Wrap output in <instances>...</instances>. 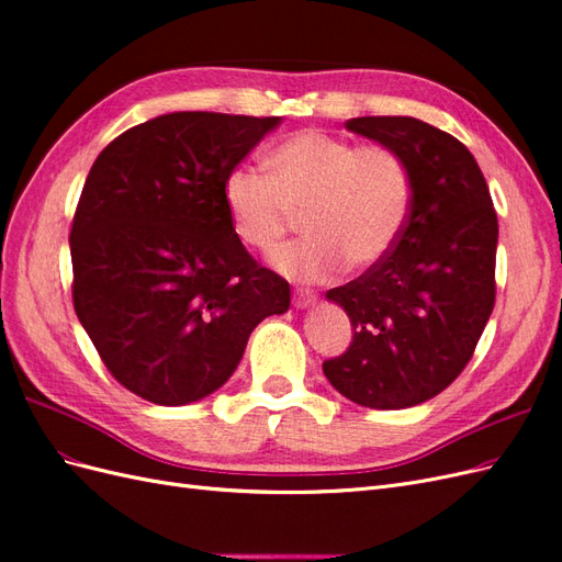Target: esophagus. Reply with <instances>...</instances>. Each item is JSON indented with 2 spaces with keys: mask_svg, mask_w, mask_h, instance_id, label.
Wrapping results in <instances>:
<instances>
[{
  "mask_svg": "<svg viewBox=\"0 0 562 562\" xmlns=\"http://www.w3.org/2000/svg\"><path fill=\"white\" fill-rule=\"evenodd\" d=\"M314 302H316V293L307 291V288H297V291L293 293V304L297 310H307Z\"/></svg>",
  "mask_w": 562,
  "mask_h": 562,
  "instance_id": "obj_1",
  "label": "esophagus"
}]
</instances>
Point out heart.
Returning <instances> with one entry per match:
<instances>
[{"instance_id":"b5f03b06","label":"heart","mask_w":562,"mask_h":562,"mask_svg":"<svg viewBox=\"0 0 562 562\" xmlns=\"http://www.w3.org/2000/svg\"><path fill=\"white\" fill-rule=\"evenodd\" d=\"M265 173L232 168L223 203L236 241L271 252L302 211L304 239L281 248L274 267L297 281H326L345 262L368 269L394 250L413 209V178L398 151L353 145L316 128L288 135Z\"/></svg>"}]
</instances>
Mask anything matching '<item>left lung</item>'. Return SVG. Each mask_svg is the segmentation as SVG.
Listing matches in <instances>:
<instances>
[{
    "instance_id": "1",
    "label": "left lung",
    "mask_w": 562,
    "mask_h": 562,
    "mask_svg": "<svg viewBox=\"0 0 562 562\" xmlns=\"http://www.w3.org/2000/svg\"><path fill=\"white\" fill-rule=\"evenodd\" d=\"M345 126L398 151L413 209L382 262L326 293L353 337L323 372L353 403L401 411L440 394L471 361L495 307L497 213L479 164L450 133L413 116Z\"/></svg>"
}]
</instances>
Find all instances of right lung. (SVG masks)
<instances>
[{"mask_svg": "<svg viewBox=\"0 0 562 562\" xmlns=\"http://www.w3.org/2000/svg\"><path fill=\"white\" fill-rule=\"evenodd\" d=\"M281 116L173 112L93 161L70 232L72 302L112 378L157 405L223 386L291 285L236 241L223 180Z\"/></svg>", "mask_w": 562, "mask_h": 562, "instance_id": "add662e5", "label": "right lung"}]
</instances>
